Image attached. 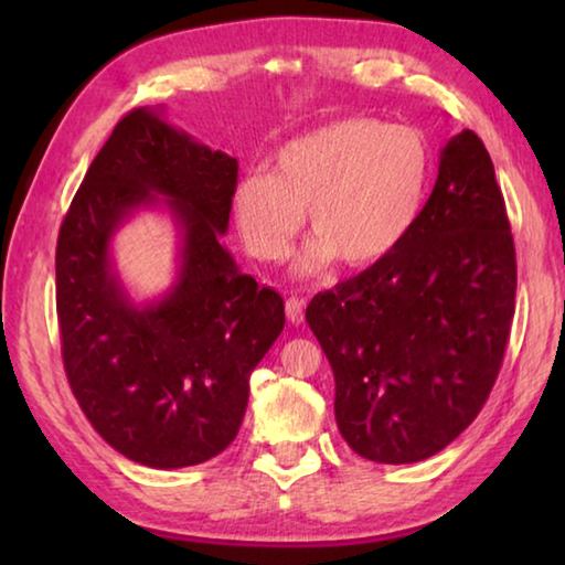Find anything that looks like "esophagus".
<instances>
[{"label":"esophagus","instance_id":"1","mask_svg":"<svg viewBox=\"0 0 565 565\" xmlns=\"http://www.w3.org/2000/svg\"><path fill=\"white\" fill-rule=\"evenodd\" d=\"M284 309H286V319H289L291 323H296V327H299V323H303L306 301L299 299V296H289V299H286V303H284Z\"/></svg>","mask_w":565,"mask_h":565}]
</instances>
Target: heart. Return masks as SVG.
I'll return each instance as SVG.
<instances>
[{
  "label": "heart",
  "mask_w": 565,
  "mask_h": 565,
  "mask_svg": "<svg viewBox=\"0 0 565 565\" xmlns=\"http://www.w3.org/2000/svg\"><path fill=\"white\" fill-rule=\"evenodd\" d=\"M431 157L424 137L369 117L323 124L286 141L269 159V174L236 181L232 212L248 254L281 262L309 212L317 236L303 271L333 256L369 266L388 256L416 224Z\"/></svg>",
  "instance_id": "heart-1"
}]
</instances>
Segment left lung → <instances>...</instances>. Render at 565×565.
<instances>
[{
  "mask_svg": "<svg viewBox=\"0 0 565 565\" xmlns=\"http://www.w3.org/2000/svg\"><path fill=\"white\" fill-rule=\"evenodd\" d=\"M515 248L493 161L471 129L438 157L404 242L306 306L337 381V424L376 463H416L468 428L499 376Z\"/></svg>",
  "mask_w": 565,
  "mask_h": 565,
  "instance_id": "left-lung-1",
  "label": "left lung"
}]
</instances>
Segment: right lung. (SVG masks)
<instances>
[{
	"instance_id": "obj_1",
	"label": "right lung",
	"mask_w": 565,
	"mask_h": 565,
	"mask_svg": "<svg viewBox=\"0 0 565 565\" xmlns=\"http://www.w3.org/2000/svg\"><path fill=\"white\" fill-rule=\"evenodd\" d=\"M238 164L134 109L94 157L56 242V317L72 394L104 441L151 468L204 463L234 441L248 376L284 331V299L238 271L222 244ZM164 205L180 271L134 305L110 238L139 207Z\"/></svg>"
}]
</instances>
